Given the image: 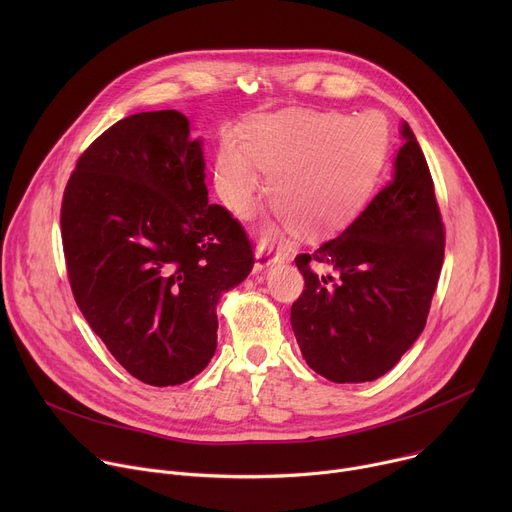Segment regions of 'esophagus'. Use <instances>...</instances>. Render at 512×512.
Wrapping results in <instances>:
<instances>
[{"label":"esophagus","mask_w":512,"mask_h":512,"mask_svg":"<svg viewBox=\"0 0 512 512\" xmlns=\"http://www.w3.org/2000/svg\"><path fill=\"white\" fill-rule=\"evenodd\" d=\"M279 259H281V257H279V253H275L273 249H269V247H259V249L255 251V265H253V273H261L263 269H267V267L275 265Z\"/></svg>","instance_id":"obj_1"}]
</instances>
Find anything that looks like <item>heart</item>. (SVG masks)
Wrapping results in <instances>:
<instances>
[{"mask_svg": "<svg viewBox=\"0 0 512 512\" xmlns=\"http://www.w3.org/2000/svg\"><path fill=\"white\" fill-rule=\"evenodd\" d=\"M389 154L387 125L375 115L346 117L287 109L229 133L214 162V186L225 206L245 218L269 176L273 208L308 235L348 225L375 192Z\"/></svg>", "mask_w": 512, "mask_h": 512, "instance_id": "b5f03b06", "label": "heart"}]
</instances>
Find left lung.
Masks as SVG:
<instances>
[{"mask_svg":"<svg viewBox=\"0 0 512 512\" xmlns=\"http://www.w3.org/2000/svg\"><path fill=\"white\" fill-rule=\"evenodd\" d=\"M401 137L391 182L340 237L296 257L306 289L291 328L308 367L332 383L389 373L423 332L440 279L446 241L433 180L405 121Z\"/></svg>","mask_w":512,"mask_h":512,"instance_id":"obj_1","label":"left lung"}]
</instances>
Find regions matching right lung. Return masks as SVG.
Listing matches in <instances>:
<instances>
[{
  "label": "right lung",
  "mask_w": 512,
  "mask_h": 512,
  "mask_svg": "<svg viewBox=\"0 0 512 512\" xmlns=\"http://www.w3.org/2000/svg\"><path fill=\"white\" fill-rule=\"evenodd\" d=\"M204 168L182 113H135L89 145L62 198L77 306L121 367L154 387L206 369L216 306L253 269L243 227L208 204Z\"/></svg>",
  "instance_id": "obj_1"
}]
</instances>
